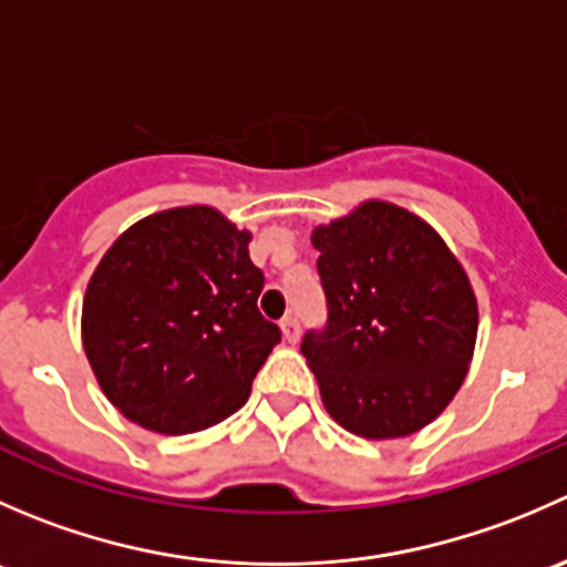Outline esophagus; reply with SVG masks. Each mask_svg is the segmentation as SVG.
Returning a JSON list of instances; mask_svg holds the SVG:
<instances>
[{"label":"esophagus","mask_w":567,"mask_h":567,"mask_svg":"<svg viewBox=\"0 0 567 567\" xmlns=\"http://www.w3.org/2000/svg\"><path fill=\"white\" fill-rule=\"evenodd\" d=\"M279 329H282L285 342H296V340H299V320H296L293 316L282 318V323H279Z\"/></svg>","instance_id":"1"}]
</instances>
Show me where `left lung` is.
Masks as SVG:
<instances>
[{
	"mask_svg": "<svg viewBox=\"0 0 567 567\" xmlns=\"http://www.w3.org/2000/svg\"><path fill=\"white\" fill-rule=\"evenodd\" d=\"M326 326L301 353L337 425L362 439L411 436L436 420L468 373L477 299L436 230L368 199L312 230Z\"/></svg>",
	"mask_w": 567,
	"mask_h": 567,
	"instance_id": "left-lung-1",
	"label": "left lung"
}]
</instances>
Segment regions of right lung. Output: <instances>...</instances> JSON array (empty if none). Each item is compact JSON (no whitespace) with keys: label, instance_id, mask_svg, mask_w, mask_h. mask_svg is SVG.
<instances>
[{"label":"right lung","instance_id":"1","mask_svg":"<svg viewBox=\"0 0 567 567\" xmlns=\"http://www.w3.org/2000/svg\"><path fill=\"white\" fill-rule=\"evenodd\" d=\"M249 230L208 205L131 225L84 293L82 342L101 390L147 431L181 436L227 420L279 342L260 316Z\"/></svg>","mask_w":567,"mask_h":567}]
</instances>
